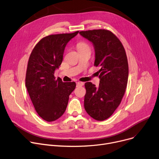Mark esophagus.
Returning <instances> with one entry per match:
<instances>
[{
  "label": "esophagus",
  "instance_id": "1",
  "mask_svg": "<svg viewBox=\"0 0 159 159\" xmlns=\"http://www.w3.org/2000/svg\"><path fill=\"white\" fill-rule=\"evenodd\" d=\"M83 85H84V83H83V82H80V81L76 82V86L77 87H81V86H83Z\"/></svg>",
  "mask_w": 159,
  "mask_h": 159
}]
</instances>
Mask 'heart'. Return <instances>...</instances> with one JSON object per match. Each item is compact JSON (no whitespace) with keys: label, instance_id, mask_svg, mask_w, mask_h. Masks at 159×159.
I'll list each match as a JSON object with an SVG mask.
<instances>
[{"label":"heart","instance_id":"1","mask_svg":"<svg viewBox=\"0 0 159 159\" xmlns=\"http://www.w3.org/2000/svg\"><path fill=\"white\" fill-rule=\"evenodd\" d=\"M77 48L78 49V51L81 50V49H90L89 45L87 43L84 42H81L78 43V45H77Z\"/></svg>","mask_w":159,"mask_h":159}]
</instances>
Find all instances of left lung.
Here are the masks:
<instances>
[{
	"instance_id": "left-lung-1",
	"label": "left lung",
	"mask_w": 159,
	"mask_h": 159,
	"mask_svg": "<svg viewBox=\"0 0 159 159\" xmlns=\"http://www.w3.org/2000/svg\"><path fill=\"white\" fill-rule=\"evenodd\" d=\"M95 49L94 65L99 67L98 87L91 82L85 84L84 107L97 120L113 114L125 94L128 78V63L124 47L117 37L106 30L80 31Z\"/></svg>"
}]
</instances>
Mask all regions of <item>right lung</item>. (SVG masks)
Returning <instances> with one entry per match:
<instances>
[{
	"label": "right lung",
	"instance_id": "1",
	"mask_svg": "<svg viewBox=\"0 0 159 159\" xmlns=\"http://www.w3.org/2000/svg\"><path fill=\"white\" fill-rule=\"evenodd\" d=\"M79 31L47 36L33 49L27 63L25 87L36 112L46 121L65 112L75 82H63L54 74L63 61L65 46Z\"/></svg>",
	"mask_w": 159,
	"mask_h": 159
}]
</instances>
